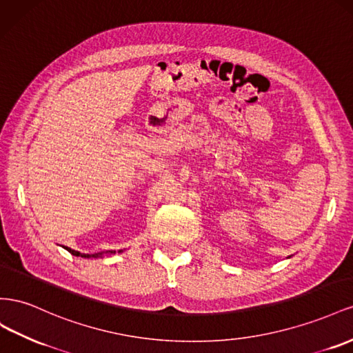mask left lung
I'll list each match as a JSON object with an SVG mask.
<instances>
[{
  "label": "left lung",
  "mask_w": 353,
  "mask_h": 353,
  "mask_svg": "<svg viewBox=\"0 0 353 353\" xmlns=\"http://www.w3.org/2000/svg\"><path fill=\"white\" fill-rule=\"evenodd\" d=\"M290 257H291V256H290Z\"/></svg>",
  "instance_id": "left-lung-1"
}]
</instances>
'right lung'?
I'll return each mask as SVG.
<instances>
[{"instance_id":"right-lung-1","label":"right lung","mask_w":353,"mask_h":353,"mask_svg":"<svg viewBox=\"0 0 353 353\" xmlns=\"http://www.w3.org/2000/svg\"><path fill=\"white\" fill-rule=\"evenodd\" d=\"M65 250H68L70 254L72 256H77V257H84V259H92V257H102L103 254H115V251H106V253H96V254H84V253H79V251H77V250H72V248H69V247H63ZM118 253H123V250H118Z\"/></svg>"}]
</instances>
